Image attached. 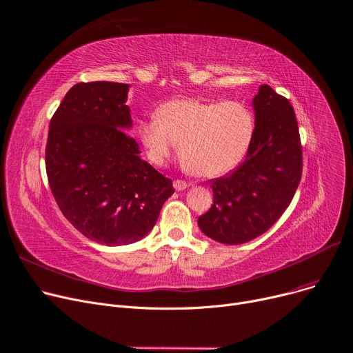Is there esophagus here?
<instances>
[{
    "label": "esophagus",
    "instance_id": "esophagus-1",
    "mask_svg": "<svg viewBox=\"0 0 353 353\" xmlns=\"http://www.w3.org/2000/svg\"><path fill=\"white\" fill-rule=\"evenodd\" d=\"M188 187H190V183L185 182V181H182V179L174 181V188H175L176 191H183V190H187Z\"/></svg>",
    "mask_w": 353,
    "mask_h": 353
}]
</instances>
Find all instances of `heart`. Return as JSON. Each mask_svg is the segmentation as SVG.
<instances>
[{
	"instance_id": "1",
	"label": "heart",
	"mask_w": 353,
	"mask_h": 353,
	"mask_svg": "<svg viewBox=\"0 0 353 353\" xmlns=\"http://www.w3.org/2000/svg\"><path fill=\"white\" fill-rule=\"evenodd\" d=\"M254 129V114L243 102L174 99L158 108L157 117L143 121L138 132L154 163H165L179 143L183 168L195 176L214 178L239 165Z\"/></svg>"
}]
</instances>
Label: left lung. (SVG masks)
I'll return each instance as SVG.
<instances>
[{
	"instance_id": "8db88e82",
	"label": "left lung",
	"mask_w": 353,
	"mask_h": 353,
	"mask_svg": "<svg viewBox=\"0 0 353 353\" xmlns=\"http://www.w3.org/2000/svg\"><path fill=\"white\" fill-rule=\"evenodd\" d=\"M253 108L256 129L245 159L211 179L212 205L198 218L201 231L223 244H243L265 232L290 205L301 178V143L289 100L261 85Z\"/></svg>"
}]
</instances>
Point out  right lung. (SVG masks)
<instances>
[{"label": "right lung", "mask_w": 353, "mask_h": 353, "mask_svg": "<svg viewBox=\"0 0 353 353\" xmlns=\"http://www.w3.org/2000/svg\"><path fill=\"white\" fill-rule=\"evenodd\" d=\"M129 85L77 83L50 121L46 171L63 215L105 245L139 241L154 228L172 181L139 157L126 105Z\"/></svg>", "instance_id": "obj_1"}]
</instances>
